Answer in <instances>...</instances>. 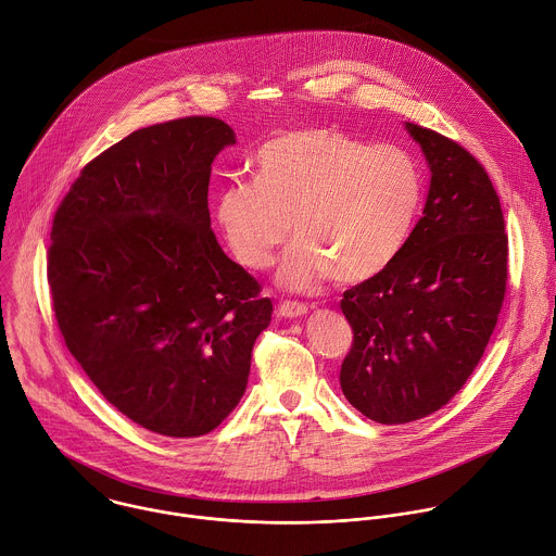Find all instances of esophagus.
<instances>
[{
	"label": "esophagus",
	"instance_id": "1",
	"mask_svg": "<svg viewBox=\"0 0 556 556\" xmlns=\"http://www.w3.org/2000/svg\"><path fill=\"white\" fill-rule=\"evenodd\" d=\"M278 313L287 319H295V317H304L308 313V306L300 304V302H282L278 306Z\"/></svg>",
	"mask_w": 556,
	"mask_h": 556
}]
</instances>
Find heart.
Masks as SVG:
<instances>
[{
	"instance_id": "1",
	"label": "heart",
	"mask_w": 556,
	"mask_h": 556,
	"mask_svg": "<svg viewBox=\"0 0 556 556\" xmlns=\"http://www.w3.org/2000/svg\"><path fill=\"white\" fill-rule=\"evenodd\" d=\"M256 179H230L216 192L214 218L235 258L250 269L278 267V282L304 291L321 278L364 282L401 254L420 205V170L394 144L364 142L324 127L267 140L254 155Z\"/></svg>"
}]
</instances>
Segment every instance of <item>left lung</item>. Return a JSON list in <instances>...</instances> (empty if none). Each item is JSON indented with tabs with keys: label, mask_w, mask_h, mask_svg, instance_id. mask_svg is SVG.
Segmentation results:
<instances>
[{
	"label": "left lung",
	"mask_w": 556,
	"mask_h": 556,
	"mask_svg": "<svg viewBox=\"0 0 556 556\" xmlns=\"http://www.w3.org/2000/svg\"><path fill=\"white\" fill-rule=\"evenodd\" d=\"M429 168L422 216L381 274L344 291L353 349L340 372L370 420H418L480 364L506 291L508 239L482 164L454 140L405 123Z\"/></svg>",
	"instance_id": "left-lung-1"
}]
</instances>
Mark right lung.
<instances>
[{
    "instance_id": "right-lung-1",
    "label": "right lung",
    "mask_w": 556,
    "mask_h": 556,
    "mask_svg": "<svg viewBox=\"0 0 556 556\" xmlns=\"http://www.w3.org/2000/svg\"><path fill=\"white\" fill-rule=\"evenodd\" d=\"M218 118L121 140L72 184L50 235L48 282L63 340L98 392L162 435L197 438L241 401L271 300L210 230Z\"/></svg>"
}]
</instances>
